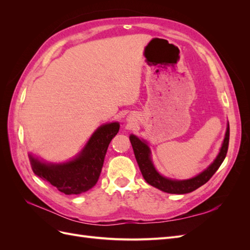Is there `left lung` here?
<instances>
[{
	"mask_svg": "<svg viewBox=\"0 0 250 250\" xmlns=\"http://www.w3.org/2000/svg\"><path fill=\"white\" fill-rule=\"evenodd\" d=\"M129 139L133 148L135 158H137L138 165L142 172V175L149 185L157 188L158 190L164 191L166 193L187 194L195 191L196 188H198L199 187L208 183L210 177L214 175L216 171L223 163L229 149V126H228V129H226L224 142L222 144L220 152H219L214 163L211 164L207 170H204L202 173H200L199 175L188 180H173L162 176L161 174L155 170L152 162H151L150 149L147 146V144L144 141H141L139 138L135 137V135H130Z\"/></svg>",
	"mask_w": 250,
	"mask_h": 250,
	"instance_id": "obj_1",
	"label": "left lung"
}]
</instances>
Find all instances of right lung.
<instances>
[{
    "label": "right lung",
    "mask_w": 250,
    "mask_h": 250,
    "mask_svg": "<svg viewBox=\"0 0 250 250\" xmlns=\"http://www.w3.org/2000/svg\"><path fill=\"white\" fill-rule=\"evenodd\" d=\"M119 127V123H110L98 128L79 156L69 163L44 164L29 155L33 172L66 195L86 192L99 179L108 145Z\"/></svg>",
    "instance_id": "1"
}]
</instances>
